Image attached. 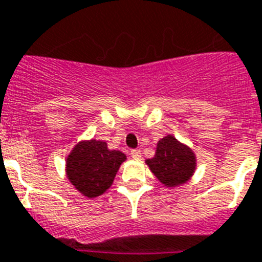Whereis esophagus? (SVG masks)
<instances>
[{"mask_svg": "<svg viewBox=\"0 0 262 262\" xmlns=\"http://www.w3.org/2000/svg\"><path fill=\"white\" fill-rule=\"evenodd\" d=\"M130 156L133 157L134 159H140L141 158V151H140V150H132Z\"/></svg>", "mask_w": 262, "mask_h": 262, "instance_id": "esophagus-1", "label": "esophagus"}]
</instances>
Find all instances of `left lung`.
Instances as JSON below:
<instances>
[{
  "label": "left lung",
  "instance_id": "left-lung-1",
  "mask_svg": "<svg viewBox=\"0 0 262 262\" xmlns=\"http://www.w3.org/2000/svg\"><path fill=\"white\" fill-rule=\"evenodd\" d=\"M145 163L163 186L175 188L185 185L196 170L194 150L167 134L157 142L156 154Z\"/></svg>",
  "mask_w": 262,
  "mask_h": 262
}]
</instances>
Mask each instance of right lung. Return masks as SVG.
<instances>
[{"label": "right lung", "mask_w": 262, "mask_h": 262, "mask_svg": "<svg viewBox=\"0 0 262 262\" xmlns=\"http://www.w3.org/2000/svg\"><path fill=\"white\" fill-rule=\"evenodd\" d=\"M126 156L108 149L104 141L83 140L77 142L66 159V175L75 190L85 198L103 195L112 186Z\"/></svg>", "instance_id": "right-lung-1"}]
</instances>
